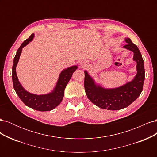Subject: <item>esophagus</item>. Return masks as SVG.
<instances>
[{
	"instance_id": "obj_1",
	"label": "esophagus",
	"mask_w": 157,
	"mask_h": 157,
	"mask_svg": "<svg viewBox=\"0 0 157 157\" xmlns=\"http://www.w3.org/2000/svg\"><path fill=\"white\" fill-rule=\"evenodd\" d=\"M86 65H87V63H86V61H82V62L80 63V67L81 68H84V67H86Z\"/></svg>"
}]
</instances>
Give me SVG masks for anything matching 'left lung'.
Here are the masks:
<instances>
[{"instance_id": "left-lung-1", "label": "left lung", "mask_w": 157, "mask_h": 157, "mask_svg": "<svg viewBox=\"0 0 157 157\" xmlns=\"http://www.w3.org/2000/svg\"><path fill=\"white\" fill-rule=\"evenodd\" d=\"M126 44L123 46L134 52L133 60L137 63V74L130 82L115 88H105L96 84L94 79L84 71V88L86 96L94 105L107 110H120L130 105L140 96L145 80L144 61L140 50L129 38H125Z\"/></svg>"}]
</instances>
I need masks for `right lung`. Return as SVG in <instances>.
Returning <instances> with one entry per match:
<instances>
[{
    "mask_svg": "<svg viewBox=\"0 0 157 157\" xmlns=\"http://www.w3.org/2000/svg\"><path fill=\"white\" fill-rule=\"evenodd\" d=\"M34 36V34H32L29 39L23 42L17 50L16 54L14 57L12 75L13 86L17 96L25 105L36 111H48L58 106L62 101L64 96L65 88L72 77L73 73L78 67L77 65H73L61 71L55 88L48 94L37 95L27 92L19 81L16 74V66L20 59L23 48L33 40Z\"/></svg>",
    "mask_w": 157,
    "mask_h": 157,
    "instance_id": "add662e5",
    "label": "right lung"
}]
</instances>
